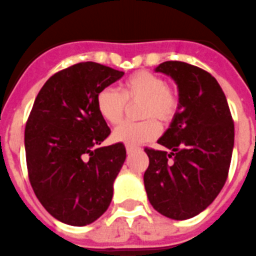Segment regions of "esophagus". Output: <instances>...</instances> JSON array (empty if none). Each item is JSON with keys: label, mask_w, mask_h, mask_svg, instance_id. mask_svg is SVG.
I'll return each instance as SVG.
<instances>
[{"label": "esophagus", "mask_w": 256, "mask_h": 256, "mask_svg": "<svg viewBox=\"0 0 256 256\" xmlns=\"http://www.w3.org/2000/svg\"><path fill=\"white\" fill-rule=\"evenodd\" d=\"M133 152H134V149H133V148H130V146H126V154L130 155Z\"/></svg>", "instance_id": "34e87169"}]
</instances>
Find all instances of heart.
I'll return each mask as SVG.
<instances>
[{"label":"heart","instance_id":"heart-1","mask_svg":"<svg viewBox=\"0 0 256 256\" xmlns=\"http://www.w3.org/2000/svg\"><path fill=\"white\" fill-rule=\"evenodd\" d=\"M128 104L141 102L140 116L146 119L141 123H123L112 133L115 142L137 148L152 141L160 132L162 123H170L178 110L176 90L166 85L162 76L149 71H137L122 84V93L112 88H104L96 98L98 114L108 124L120 123Z\"/></svg>","mask_w":256,"mask_h":256}]
</instances>
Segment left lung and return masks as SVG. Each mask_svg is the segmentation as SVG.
<instances>
[{
	"instance_id": "left-lung-1",
	"label": "left lung",
	"mask_w": 256,
	"mask_h": 256,
	"mask_svg": "<svg viewBox=\"0 0 256 256\" xmlns=\"http://www.w3.org/2000/svg\"><path fill=\"white\" fill-rule=\"evenodd\" d=\"M178 84V110L158 144L148 149L144 184L152 206L174 220L198 215L214 202L228 178L234 124L219 82L204 70L178 60L155 68Z\"/></svg>"
}]
</instances>
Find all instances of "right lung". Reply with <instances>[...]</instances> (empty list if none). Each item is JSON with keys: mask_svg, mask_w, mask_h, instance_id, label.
I'll use <instances>...</instances> for the list:
<instances>
[{"mask_svg": "<svg viewBox=\"0 0 256 256\" xmlns=\"http://www.w3.org/2000/svg\"><path fill=\"white\" fill-rule=\"evenodd\" d=\"M123 75L78 63L54 74L34 100L24 130L28 178L41 204L64 224H90L110 206L126 152L123 144L100 148L111 130L96 98Z\"/></svg>", "mask_w": 256, "mask_h": 256, "instance_id": "add662e5", "label": "right lung"}]
</instances>
